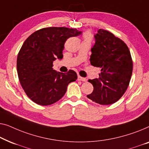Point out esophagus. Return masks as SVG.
I'll list each match as a JSON object with an SVG mask.
<instances>
[{
	"mask_svg": "<svg viewBox=\"0 0 149 149\" xmlns=\"http://www.w3.org/2000/svg\"><path fill=\"white\" fill-rule=\"evenodd\" d=\"M77 79H78L79 81H86V78H84V77H81V76H78V77H77Z\"/></svg>",
	"mask_w": 149,
	"mask_h": 149,
	"instance_id": "34e87169",
	"label": "esophagus"
}]
</instances>
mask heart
Masks as SVG:
<instances>
[{
    "mask_svg": "<svg viewBox=\"0 0 149 149\" xmlns=\"http://www.w3.org/2000/svg\"><path fill=\"white\" fill-rule=\"evenodd\" d=\"M84 40H91V35L90 34V33H86L84 36Z\"/></svg>",
    "mask_w": 149,
    "mask_h": 149,
    "instance_id": "heart-1",
    "label": "heart"
}]
</instances>
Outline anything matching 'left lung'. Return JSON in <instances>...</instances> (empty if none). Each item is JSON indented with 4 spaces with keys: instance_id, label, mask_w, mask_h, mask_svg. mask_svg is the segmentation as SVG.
<instances>
[{
    "instance_id": "8db88e82",
    "label": "left lung",
    "mask_w": 149,
    "mask_h": 149,
    "mask_svg": "<svg viewBox=\"0 0 149 149\" xmlns=\"http://www.w3.org/2000/svg\"><path fill=\"white\" fill-rule=\"evenodd\" d=\"M91 49L92 65L101 69L99 77L89 79L93 92L87 97L102 105L117 102L128 87L133 63L127 45L112 33L100 29L94 36Z\"/></svg>"
}]
</instances>
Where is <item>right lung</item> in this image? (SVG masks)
Masks as SVG:
<instances>
[{
  "label": "right lung",
  "mask_w": 149,
  "mask_h": 149,
  "mask_svg": "<svg viewBox=\"0 0 149 149\" xmlns=\"http://www.w3.org/2000/svg\"><path fill=\"white\" fill-rule=\"evenodd\" d=\"M81 33L76 29L50 27L26 40L17 55V70L21 85L32 101L43 106L53 104L64 96L69 84L76 80L74 71L58 72L53 70V63L63 58L67 39Z\"/></svg>",
  "instance_id": "add662e5"
}]
</instances>
